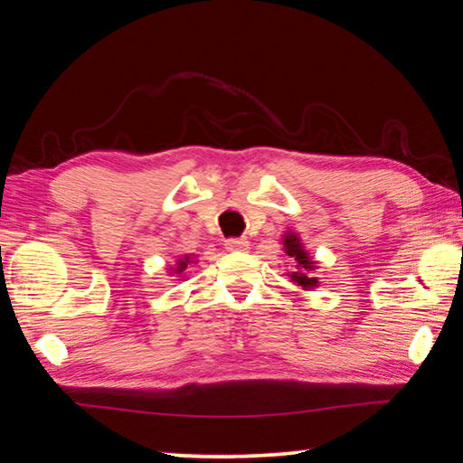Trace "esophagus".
<instances>
[{"instance_id":"34e87169","label":"esophagus","mask_w":463,"mask_h":463,"mask_svg":"<svg viewBox=\"0 0 463 463\" xmlns=\"http://www.w3.org/2000/svg\"><path fill=\"white\" fill-rule=\"evenodd\" d=\"M224 247L229 250H249V241L247 239H229V241H224Z\"/></svg>"}]
</instances>
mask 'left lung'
<instances>
[{
    "label": "left lung",
    "mask_w": 463,
    "mask_h": 463,
    "mask_svg": "<svg viewBox=\"0 0 463 463\" xmlns=\"http://www.w3.org/2000/svg\"><path fill=\"white\" fill-rule=\"evenodd\" d=\"M281 245H284V253L292 260L294 269L288 271V278L292 284H296L300 289H315L318 288V278H315V271L318 269V263L312 260L310 253L304 249V242L300 234L294 232L292 229L284 232L281 237Z\"/></svg>",
    "instance_id": "1"
}]
</instances>
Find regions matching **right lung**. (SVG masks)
I'll return each mask as SVG.
<instances>
[{
	"instance_id": "1",
	"label": "right lung",
	"mask_w": 463,
	"mask_h": 463,
	"mask_svg": "<svg viewBox=\"0 0 463 463\" xmlns=\"http://www.w3.org/2000/svg\"><path fill=\"white\" fill-rule=\"evenodd\" d=\"M192 263H195V257H194V255H182V257H177L175 265H174V268H169L167 273H169V276H175L177 279L184 281V279H185L184 273L192 268Z\"/></svg>"
}]
</instances>
